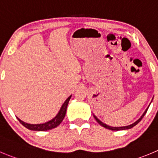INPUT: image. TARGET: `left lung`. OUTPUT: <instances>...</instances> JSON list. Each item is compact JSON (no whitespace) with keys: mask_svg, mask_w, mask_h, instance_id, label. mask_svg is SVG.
Listing matches in <instances>:
<instances>
[{"mask_svg":"<svg viewBox=\"0 0 158 158\" xmlns=\"http://www.w3.org/2000/svg\"><path fill=\"white\" fill-rule=\"evenodd\" d=\"M152 100H153V98H152ZM151 102H152V101H151ZM151 103H150V105H151ZM150 105H149V106H148V107L147 108V109H146V110L144 111V112H143V115H141L140 117H139V119H137V120H136V122H135V123H132V124H130V125H128V126H125V127H110V126H109V125H106V123H102V122L101 121V120H99L98 118L97 117H96L95 115H94V114H93V116H94V118H95V120H96V121H97L98 123V124H100V125L102 126V127H105V128L108 129V130H114V131H118V130H129V129H131V128H133V127H135V126H136V124H138V123H139V122L141 121V119H142V118H143V117L144 115H145L146 112H148V108H149Z\"/></svg>","mask_w":158,"mask_h":158,"instance_id":"1","label":"left lung"}]
</instances>
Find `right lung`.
<instances>
[{"mask_svg":"<svg viewBox=\"0 0 158 158\" xmlns=\"http://www.w3.org/2000/svg\"><path fill=\"white\" fill-rule=\"evenodd\" d=\"M71 96L72 95H70L66 99V101L64 102V104L62 105V106L60 107V109L59 112L56 114V115L54 118H52L51 120L46 122V123H40V124H30V123H25V122H23L19 118H18V119L19 120V122L22 123L24 127H26L27 129H28L30 130H35V131H47V130L56 128V127H58L62 123L63 119L65 117L67 106H68L69 101H70Z\"/></svg>","mask_w":158,"mask_h":158,"instance_id":"add662e5","label":"right lung"}]
</instances>
